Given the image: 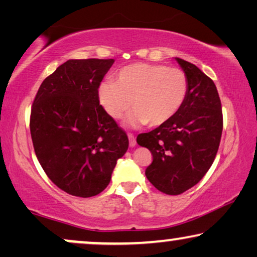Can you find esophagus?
I'll return each instance as SVG.
<instances>
[{"instance_id":"34e87169","label":"esophagus","mask_w":257,"mask_h":257,"mask_svg":"<svg viewBox=\"0 0 257 257\" xmlns=\"http://www.w3.org/2000/svg\"><path fill=\"white\" fill-rule=\"evenodd\" d=\"M128 140H130V146H131V147H135L137 145L136 137L133 136L132 133H128Z\"/></svg>"}]
</instances>
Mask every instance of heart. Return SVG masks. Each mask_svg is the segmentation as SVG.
<instances>
[{
	"mask_svg": "<svg viewBox=\"0 0 257 257\" xmlns=\"http://www.w3.org/2000/svg\"><path fill=\"white\" fill-rule=\"evenodd\" d=\"M188 91V79L179 68L135 63L98 86V100L108 117L119 119L135 106L127 122L132 126L164 124L179 111Z\"/></svg>",
	"mask_w": 257,
	"mask_h": 257,
	"instance_id": "1",
	"label": "heart"
}]
</instances>
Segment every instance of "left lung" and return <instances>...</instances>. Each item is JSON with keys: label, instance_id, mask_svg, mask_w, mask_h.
I'll use <instances>...</instances> for the list:
<instances>
[{"label": "left lung", "instance_id": "left-lung-1", "mask_svg": "<svg viewBox=\"0 0 257 257\" xmlns=\"http://www.w3.org/2000/svg\"><path fill=\"white\" fill-rule=\"evenodd\" d=\"M175 59L188 79L184 104L164 124L137 137L138 145L153 156L146 178L168 195L181 194L205 177L215 159L223 127L215 84L196 65Z\"/></svg>", "mask_w": 257, "mask_h": 257}]
</instances>
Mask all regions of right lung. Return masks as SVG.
<instances>
[{
  "label": "right lung",
  "instance_id": "right-lung-1",
  "mask_svg": "<svg viewBox=\"0 0 257 257\" xmlns=\"http://www.w3.org/2000/svg\"><path fill=\"white\" fill-rule=\"evenodd\" d=\"M114 59H69L43 80L34 99L30 133L49 179L68 194L90 198L110 184L128 138L98 100Z\"/></svg>",
  "mask_w": 257,
  "mask_h": 257
}]
</instances>
